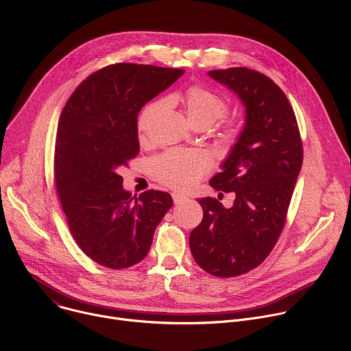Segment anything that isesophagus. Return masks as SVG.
I'll list each match as a JSON object with an SVG mask.
<instances>
[{"mask_svg": "<svg viewBox=\"0 0 351 351\" xmlns=\"http://www.w3.org/2000/svg\"><path fill=\"white\" fill-rule=\"evenodd\" d=\"M172 197H173L175 204H180V203H183L187 199V197L184 194H180V193H172Z\"/></svg>", "mask_w": 351, "mask_h": 351, "instance_id": "obj_1", "label": "esophagus"}]
</instances>
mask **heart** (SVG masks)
<instances>
[{"instance_id": "1", "label": "heart", "mask_w": 351, "mask_h": 351, "mask_svg": "<svg viewBox=\"0 0 351 351\" xmlns=\"http://www.w3.org/2000/svg\"><path fill=\"white\" fill-rule=\"evenodd\" d=\"M182 104L191 125L197 122H208L213 125L228 110V104L223 98L198 86L190 87L184 93ZM164 108L165 103L157 101L147 106L141 111L137 123L140 136L147 133L153 119L161 114ZM208 169L210 162L204 154L179 152V149H172L153 161L156 178L173 189H187L193 186L208 172Z\"/></svg>"}]
</instances>
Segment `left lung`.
I'll return each instance as SVG.
<instances>
[{"label": "left lung", "instance_id": "8db88e82", "mask_svg": "<svg viewBox=\"0 0 351 351\" xmlns=\"http://www.w3.org/2000/svg\"><path fill=\"white\" fill-rule=\"evenodd\" d=\"M208 76L236 94L244 108L241 132L210 180L236 198L230 208L214 197L199 198L204 217L189 243L206 272L232 278L257 268L276 244L302 171L303 145L289 99L269 77L247 68Z\"/></svg>", "mask_w": 351, "mask_h": 351}]
</instances>
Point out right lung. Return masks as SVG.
<instances>
[{"label":"right lung","mask_w":351,"mask_h":351,"mask_svg":"<svg viewBox=\"0 0 351 351\" xmlns=\"http://www.w3.org/2000/svg\"><path fill=\"white\" fill-rule=\"evenodd\" d=\"M183 69L115 64L83 80L65 104L56 140V184L69 229L97 264L140 263L173 206L167 191L132 197L121 168L140 152L137 115Z\"/></svg>","instance_id":"obj_1"}]
</instances>
